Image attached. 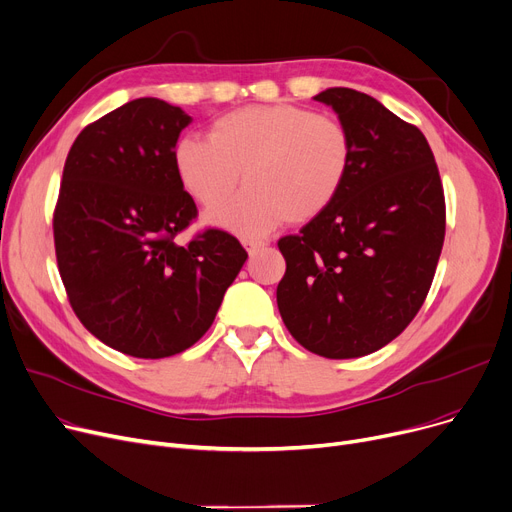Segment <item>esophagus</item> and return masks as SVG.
Returning a JSON list of instances; mask_svg holds the SVG:
<instances>
[{"mask_svg": "<svg viewBox=\"0 0 512 512\" xmlns=\"http://www.w3.org/2000/svg\"><path fill=\"white\" fill-rule=\"evenodd\" d=\"M263 245H265L263 240H257V238H242V247L247 249L249 255H253L255 251H259Z\"/></svg>", "mask_w": 512, "mask_h": 512, "instance_id": "34e87169", "label": "esophagus"}]
</instances>
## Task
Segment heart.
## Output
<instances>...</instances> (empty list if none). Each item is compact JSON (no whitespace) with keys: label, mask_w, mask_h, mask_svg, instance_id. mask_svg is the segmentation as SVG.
Wrapping results in <instances>:
<instances>
[{"label":"heart","mask_w":512,"mask_h":512,"mask_svg":"<svg viewBox=\"0 0 512 512\" xmlns=\"http://www.w3.org/2000/svg\"><path fill=\"white\" fill-rule=\"evenodd\" d=\"M351 164L346 126L290 103L238 107L211 124L209 139L184 137L174 147L176 176L203 207L226 201L245 174V191L207 213L209 224L242 238L317 218L340 195Z\"/></svg>","instance_id":"1"}]
</instances>
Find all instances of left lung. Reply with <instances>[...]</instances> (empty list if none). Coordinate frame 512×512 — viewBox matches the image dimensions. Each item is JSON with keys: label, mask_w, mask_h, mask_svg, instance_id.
Wrapping results in <instances>:
<instances>
[{"label": "left lung", "mask_w": 512, "mask_h": 512, "mask_svg": "<svg viewBox=\"0 0 512 512\" xmlns=\"http://www.w3.org/2000/svg\"><path fill=\"white\" fill-rule=\"evenodd\" d=\"M330 105L353 141L336 201L278 240L276 299L292 338L326 359L380 351L421 309L444 245L440 172L423 132L365 93L334 87Z\"/></svg>", "instance_id": "1"}]
</instances>
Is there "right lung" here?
Wrapping results in <instances>:
<instances>
[{"instance_id":"1","label":"right lung","mask_w":512,"mask_h":512,"mask_svg":"<svg viewBox=\"0 0 512 512\" xmlns=\"http://www.w3.org/2000/svg\"><path fill=\"white\" fill-rule=\"evenodd\" d=\"M193 118L155 97L120 105L78 134L53 213L60 276L76 317L130 357L164 359L213 324L247 251L224 230L174 236L197 205L174 170Z\"/></svg>"}]
</instances>
